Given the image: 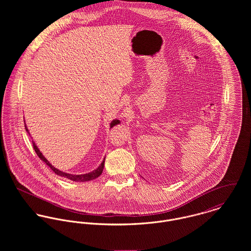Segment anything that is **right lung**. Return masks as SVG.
I'll use <instances>...</instances> for the list:
<instances>
[{
    "label": "right lung",
    "mask_w": 251,
    "mask_h": 251,
    "mask_svg": "<svg viewBox=\"0 0 251 251\" xmlns=\"http://www.w3.org/2000/svg\"><path fill=\"white\" fill-rule=\"evenodd\" d=\"M118 124H120V121L119 120H113L112 122H111V124H110V127H113L114 126H116V125H118ZM25 128H26V130L28 131V128H27V126H26V125H25ZM33 146H34V150H35V151L36 152V154L38 155V157L42 160V161H44L51 169H52V171L53 172H55L57 175H59V176H62V177H65V178H67V179H72L73 181H88V180H92V179H97L98 177H100V175H101V173H102V171H103V167H104V161H105V158L103 159V161L101 162V164L96 169V170H94L93 172H90V173H88V174H82V175H72V174H69V173H65V172H63V171H60V170H58L57 168H55L54 166H52V164L51 163H49V161L43 156V154L40 152V151L37 149V147L36 146V144L35 142H33Z\"/></svg>",
    "instance_id": "1"
}]
</instances>
